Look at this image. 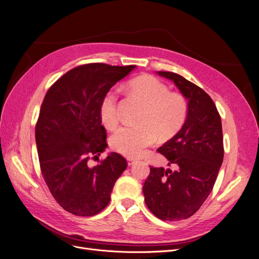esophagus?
Returning a JSON list of instances; mask_svg holds the SVG:
<instances>
[{
    "label": "esophagus",
    "instance_id": "esophagus-1",
    "mask_svg": "<svg viewBox=\"0 0 259 259\" xmlns=\"http://www.w3.org/2000/svg\"><path fill=\"white\" fill-rule=\"evenodd\" d=\"M135 162H136V160L133 159V158H127V164L128 165H133Z\"/></svg>",
    "mask_w": 259,
    "mask_h": 259
}]
</instances>
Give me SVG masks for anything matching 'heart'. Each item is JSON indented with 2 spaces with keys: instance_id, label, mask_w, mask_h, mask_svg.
<instances>
[{
  "instance_id": "1",
  "label": "heart",
  "mask_w": 259,
  "mask_h": 259,
  "mask_svg": "<svg viewBox=\"0 0 259 259\" xmlns=\"http://www.w3.org/2000/svg\"><path fill=\"white\" fill-rule=\"evenodd\" d=\"M133 97L143 107L137 119V127H122L110 138L112 149L128 158H139L155 143L173 138L186 123L190 105L186 96L169 92L168 86L153 76H141L128 84ZM100 118L108 130H115L120 122L118 99L107 94L102 100Z\"/></svg>"
}]
</instances>
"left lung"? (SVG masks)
I'll return each instance as SVG.
<instances>
[{
  "mask_svg": "<svg viewBox=\"0 0 259 259\" xmlns=\"http://www.w3.org/2000/svg\"><path fill=\"white\" fill-rule=\"evenodd\" d=\"M158 75L176 84L190 110L179 133L158 149L176 169L150 166L143 194L156 217L177 221L198 211L214 188L225 153L223 126L215 103L199 86L175 72Z\"/></svg>",
  "mask_w": 259,
  "mask_h": 259,
  "instance_id": "left-lung-1",
  "label": "left lung"
}]
</instances>
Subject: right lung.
Masks as SVG:
<instances>
[{
    "label": "right lung",
    "instance_id": "add662e5",
    "mask_svg": "<svg viewBox=\"0 0 259 259\" xmlns=\"http://www.w3.org/2000/svg\"><path fill=\"white\" fill-rule=\"evenodd\" d=\"M135 67L83 64L59 78L44 97L35 124L41 173L56 201L73 215L100 213L127 166L118 153L99 160L107 146L100 107L110 88ZM90 159L100 163L92 168Z\"/></svg>",
    "mask_w": 259,
    "mask_h": 259
}]
</instances>
